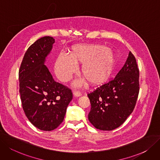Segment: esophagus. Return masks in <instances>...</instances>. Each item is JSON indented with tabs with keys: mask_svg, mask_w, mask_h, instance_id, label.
Instances as JSON below:
<instances>
[{
	"mask_svg": "<svg viewBox=\"0 0 160 160\" xmlns=\"http://www.w3.org/2000/svg\"><path fill=\"white\" fill-rule=\"evenodd\" d=\"M73 94L75 97H80L81 95V92L79 91H75L73 92Z\"/></svg>",
	"mask_w": 160,
	"mask_h": 160,
	"instance_id": "1",
	"label": "esophagus"
}]
</instances>
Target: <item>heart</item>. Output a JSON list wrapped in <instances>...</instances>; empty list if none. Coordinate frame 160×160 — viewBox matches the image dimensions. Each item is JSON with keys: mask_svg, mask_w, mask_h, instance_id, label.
Returning a JSON list of instances; mask_svg holds the SVG:
<instances>
[{"mask_svg": "<svg viewBox=\"0 0 160 160\" xmlns=\"http://www.w3.org/2000/svg\"><path fill=\"white\" fill-rule=\"evenodd\" d=\"M76 63H82L81 74L92 85L106 81L112 72L114 58L108 48L99 45L74 47L69 56L61 53L56 60L55 71L62 81L66 82L76 72Z\"/></svg>", "mask_w": 160, "mask_h": 160, "instance_id": "obj_1", "label": "heart"}]
</instances>
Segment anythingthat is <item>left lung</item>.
<instances>
[{
	"label": "left lung",
	"instance_id": "obj_1",
	"mask_svg": "<svg viewBox=\"0 0 160 160\" xmlns=\"http://www.w3.org/2000/svg\"><path fill=\"white\" fill-rule=\"evenodd\" d=\"M139 69L129 52L116 76L88 93L91 108L88 120L97 129L112 131L122 125L132 112L139 93Z\"/></svg>",
	"mask_w": 160,
	"mask_h": 160
}]
</instances>
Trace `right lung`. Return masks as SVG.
I'll use <instances>...</instances> for the list:
<instances>
[{
  "mask_svg": "<svg viewBox=\"0 0 160 160\" xmlns=\"http://www.w3.org/2000/svg\"><path fill=\"white\" fill-rule=\"evenodd\" d=\"M54 42L53 37L46 36L32 44L19 69V91L25 116L37 128L46 131L62 123L73 99L71 89L56 82L44 64Z\"/></svg>",
  "mask_w": 160,
  "mask_h": 160,
  "instance_id": "add662e5",
  "label": "right lung"
}]
</instances>
